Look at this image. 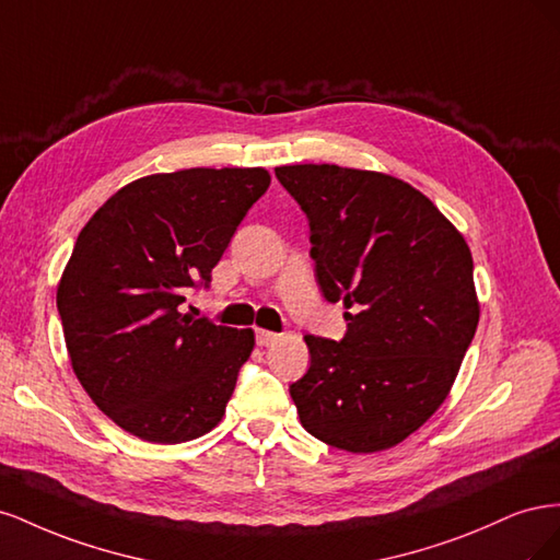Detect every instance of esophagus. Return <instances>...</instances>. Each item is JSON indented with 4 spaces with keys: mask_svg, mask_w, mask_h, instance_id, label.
I'll list each match as a JSON object with an SVG mask.
<instances>
[{
    "mask_svg": "<svg viewBox=\"0 0 560 560\" xmlns=\"http://www.w3.org/2000/svg\"><path fill=\"white\" fill-rule=\"evenodd\" d=\"M278 341H280V334H276V331H268V329H259L257 331V343L261 348H268V346H273Z\"/></svg>",
    "mask_w": 560,
    "mask_h": 560,
    "instance_id": "1",
    "label": "esophagus"
}]
</instances>
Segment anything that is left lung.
Returning <instances> with one entry per match:
<instances>
[{"mask_svg": "<svg viewBox=\"0 0 560 560\" xmlns=\"http://www.w3.org/2000/svg\"><path fill=\"white\" fill-rule=\"evenodd\" d=\"M311 222L327 301H343L341 341L306 336V376L290 387L301 425L348 453L401 444L444 404L479 325L471 252L434 202L385 173L280 165Z\"/></svg>", "mask_w": 560, "mask_h": 560, "instance_id": "1", "label": "left lung"}]
</instances>
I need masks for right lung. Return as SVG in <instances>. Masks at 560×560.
Wrapping results in <instances>:
<instances>
[{
    "label": "right lung",
    "instance_id": "right-lung-1",
    "mask_svg": "<svg viewBox=\"0 0 560 560\" xmlns=\"http://www.w3.org/2000/svg\"><path fill=\"white\" fill-rule=\"evenodd\" d=\"M270 184L264 167H189L126 184L89 219L58 282L74 374L118 428L151 444L222 422L252 329L184 313Z\"/></svg>",
    "mask_w": 560,
    "mask_h": 560
}]
</instances>
